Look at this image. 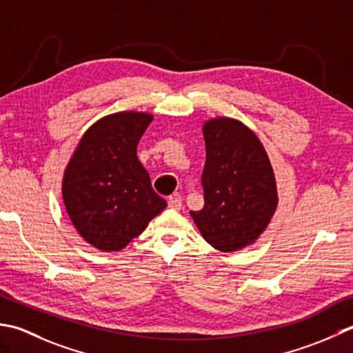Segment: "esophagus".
<instances>
[{"mask_svg": "<svg viewBox=\"0 0 353 353\" xmlns=\"http://www.w3.org/2000/svg\"><path fill=\"white\" fill-rule=\"evenodd\" d=\"M168 203H169V207L174 208V210H179V208H181V205H183V201H181V198H179L178 195L169 196Z\"/></svg>", "mask_w": 353, "mask_h": 353, "instance_id": "1", "label": "esophagus"}]
</instances>
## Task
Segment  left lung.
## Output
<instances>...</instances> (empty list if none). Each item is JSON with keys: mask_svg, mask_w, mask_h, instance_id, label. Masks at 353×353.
Instances as JSON below:
<instances>
[{"mask_svg": "<svg viewBox=\"0 0 353 353\" xmlns=\"http://www.w3.org/2000/svg\"><path fill=\"white\" fill-rule=\"evenodd\" d=\"M204 207L190 212L204 239L230 253L253 243L277 207L276 178L261 140L239 120L204 125Z\"/></svg>", "mask_w": 353, "mask_h": 353, "instance_id": "8db88e82", "label": "left lung"}]
</instances>
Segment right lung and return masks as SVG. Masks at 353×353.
Segmentation results:
<instances>
[{
	"label": "right lung",
	"mask_w": 353,
	"mask_h": 353,
	"mask_svg": "<svg viewBox=\"0 0 353 353\" xmlns=\"http://www.w3.org/2000/svg\"><path fill=\"white\" fill-rule=\"evenodd\" d=\"M152 119L132 111L100 119L85 132L65 169L62 198L68 216L99 250L125 248L168 205L137 157Z\"/></svg>",
	"instance_id": "obj_1"
}]
</instances>
